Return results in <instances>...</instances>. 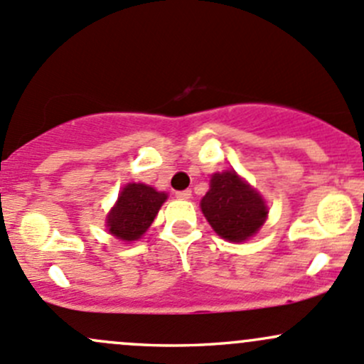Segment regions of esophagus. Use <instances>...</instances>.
<instances>
[{
	"label": "esophagus",
	"mask_w": 364,
	"mask_h": 364,
	"mask_svg": "<svg viewBox=\"0 0 364 364\" xmlns=\"http://www.w3.org/2000/svg\"><path fill=\"white\" fill-rule=\"evenodd\" d=\"M176 197H178L179 200H188V198L192 197V190H181V192H176Z\"/></svg>",
	"instance_id": "obj_1"
}]
</instances>
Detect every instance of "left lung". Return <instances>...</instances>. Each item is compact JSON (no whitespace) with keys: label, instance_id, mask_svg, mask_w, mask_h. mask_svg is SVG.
<instances>
[{"label":"left lung","instance_id":"obj_1","mask_svg":"<svg viewBox=\"0 0 364 364\" xmlns=\"http://www.w3.org/2000/svg\"><path fill=\"white\" fill-rule=\"evenodd\" d=\"M200 209L213 230L230 242H244L258 233L269 214L262 195L235 171L213 174Z\"/></svg>","mask_w":364,"mask_h":364}]
</instances>
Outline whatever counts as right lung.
<instances>
[{
	"instance_id": "right-lung-1",
	"label": "right lung",
	"mask_w": 364,
	"mask_h": 364,
	"mask_svg": "<svg viewBox=\"0 0 364 364\" xmlns=\"http://www.w3.org/2000/svg\"><path fill=\"white\" fill-rule=\"evenodd\" d=\"M166 200L167 193L156 192L143 183H129L106 218L108 232L124 242L141 239Z\"/></svg>"
}]
</instances>
